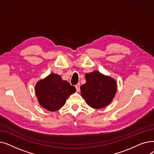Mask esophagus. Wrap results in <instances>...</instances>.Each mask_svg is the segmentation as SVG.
<instances>
[{
  "mask_svg": "<svg viewBox=\"0 0 154 154\" xmlns=\"http://www.w3.org/2000/svg\"><path fill=\"white\" fill-rule=\"evenodd\" d=\"M80 83H78L77 85H75V88H76V91L77 92H79L80 91Z\"/></svg>",
  "mask_w": 154,
  "mask_h": 154,
  "instance_id": "esophagus-1",
  "label": "esophagus"
}]
</instances>
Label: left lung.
I'll use <instances>...</instances> for the list:
<instances>
[{
  "label": "left lung",
  "mask_w": 154,
  "mask_h": 154,
  "mask_svg": "<svg viewBox=\"0 0 154 154\" xmlns=\"http://www.w3.org/2000/svg\"><path fill=\"white\" fill-rule=\"evenodd\" d=\"M86 83L80 86L81 95L94 109L106 107L112 100L117 91L116 80L94 71L85 74Z\"/></svg>",
  "instance_id": "8db88e82"
}]
</instances>
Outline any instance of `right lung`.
Listing matches in <instances>:
<instances>
[{"label": "right lung", "instance_id": "1", "mask_svg": "<svg viewBox=\"0 0 154 154\" xmlns=\"http://www.w3.org/2000/svg\"><path fill=\"white\" fill-rule=\"evenodd\" d=\"M35 88L40 106L51 112L60 109L69 97L76 91L74 86L66 80H62L60 75L55 74L40 80Z\"/></svg>", "mask_w": 154, "mask_h": 154}]
</instances>
